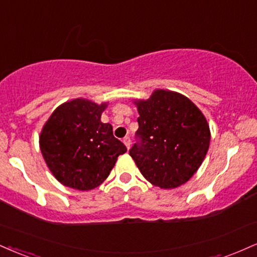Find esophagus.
<instances>
[{"label":"esophagus","instance_id":"1","mask_svg":"<svg viewBox=\"0 0 257 257\" xmlns=\"http://www.w3.org/2000/svg\"><path fill=\"white\" fill-rule=\"evenodd\" d=\"M123 144H124L125 147L129 150V148H131V139H129L128 137H125L124 139H123Z\"/></svg>","mask_w":257,"mask_h":257}]
</instances>
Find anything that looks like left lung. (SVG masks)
<instances>
[{
    "label": "left lung",
    "mask_w": 257,
    "mask_h": 257,
    "mask_svg": "<svg viewBox=\"0 0 257 257\" xmlns=\"http://www.w3.org/2000/svg\"><path fill=\"white\" fill-rule=\"evenodd\" d=\"M140 117L129 154L151 184L175 189L187 183L205 159L211 131L205 115L189 98L154 89L148 99L134 100Z\"/></svg>",
    "instance_id": "obj_1"
}]
</instances>
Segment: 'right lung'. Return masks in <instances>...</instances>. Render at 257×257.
Returning <instances> with one entry per match:
<instances>
[{
	"label": "right lung",
	"mask_w": 257,
	"mask_h": 257,
	"mask_svg": "<svg viewBox=\"0 0 257 257\" xmlns=\"http://www.w3.org/2000/svg\"><path fill=\"white\" fill-rule=\"evenodd\" d=\"M107 103L76 98L54 110L39 135V147L54 177L81 191L100 185L126 147L100 120Z\"/></svg>",
	"instance_id": "obj_1"
}]
</instances>
